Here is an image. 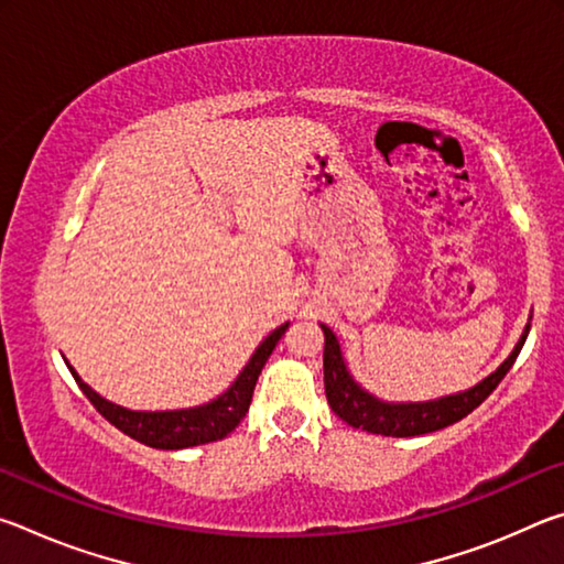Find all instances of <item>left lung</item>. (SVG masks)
I'll use <instances>...</instances> for the list:
<instances>
[{"label":"left lung","instance_id":"obj_1","mask_svg":"<svg viewBox=\"0 0 564 564\" xmlns=\"http://www.w3.org/2000/svg\"><path fill=\"white\" fill-rule=\"evenodd\" d=\"M323 336H326V348H323V383H326V398L328 405L333 408L340 420H346L348 425L360 427L366 433L388 435V437H413L443 431V427L457 423L467 413L482 403L495 388L500 386V380L508 376L512 362L518 360V352L524 346L530 326L524 328L518 346L508 356L502 366L490 373L482 383H477L470 390L463 393L445 395L437 400H427V403H386L362 390L352 376L348 373L346 360L338 346V338L333 336L328 326H321Z\"/></svg>","mask_w":564,"mask_h":564}]
</instances>
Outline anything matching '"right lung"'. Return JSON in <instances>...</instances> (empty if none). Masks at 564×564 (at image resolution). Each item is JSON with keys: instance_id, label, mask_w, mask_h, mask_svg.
<instances>
[{"instance_id": "right-lung-1", "label": "right lung", "mask_w": 564, "mask_h": 564, "mask_svg": "<svg viewBox=\"0 0 564 564\" xmlns=\"http://www.w3.org/2000/svg\"><path fill=\"white\" fill-rule=\"evenodd\" d=\"M289 328V323L275 328L271 336H265L251 360L246 362L241 376L234 380V386L226 390L224 395L198 408H184V410H156V413H147V410H129L117 403H109L107 398H101L97 390H91L84 380L76 376V370L69 366L72 376L79 383L82 393L91 400V405L109 420L113 427H119L123 435L133 437V441L144 443L156 451H184V447L204 445L221 441L234 427L241 423V417L248 413L251 405L256 380H259L265 360L275 348V343Z\"/></svg>"}]
</instances>
